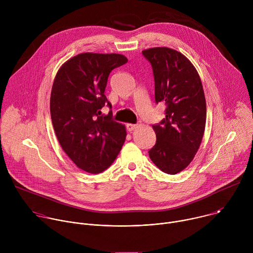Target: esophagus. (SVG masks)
<instances>
[{
    "mask_svg": "<svg viewBox=\"0 0 253 253\" xmlns=\"http://www.w3.org/2000/svg\"><path fill=\"white\" fill-rule=\"evenodd\" d=\"M126 128H127L128 131L131 132V131H133L134 129L137 128V125H136V124H127V125H126Z\"/></svg>",
    "mask_w": 253,
    "mask_h": 253,
    "instance_id": "34e87169",
    "label": "esophagus"
}]
</instances>
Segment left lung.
I'll use <instances>...</instances> for the list:
<instances>
[{
  "instance_id": "1",
  "label": "left lung",
  "mask_w": 253,
  "mask_h": 253,
  "mask_svg": "<svg viewBox=\"0 0 253 253\" xmlns=\"http://www.w3.org/2000/svg\"><path fill=\"white\" fill-rule=\"evenodd\" d=\"M151 64L155 102L166 105L165 118L152 125L155 145L149 157L164 173L176 174L193 160L206 122V101L200 77L192 63L180 52L157 47L142 51Z\"/></svg>"
}]
</instances>
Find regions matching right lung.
<instances>
[{
    "mask_svg": "<svg viewBox=\"0 0 253 253\" xmlns=\"http://www.w3.org/2000/svg\"><path fill=\"white\" fill-rule=\"evenodd\" d=\"M128 62L120 54L82 53L57 72L50 99L53 127L62 149L80 169L98 174L109 167L126 139L125 126L101 109L111 71Z\"/></svg>",
    "mask_w": 253,
    "mask_h": 253,
    "instance_id": "add662e5",
    "label": "right lung"
}]
</instances>
